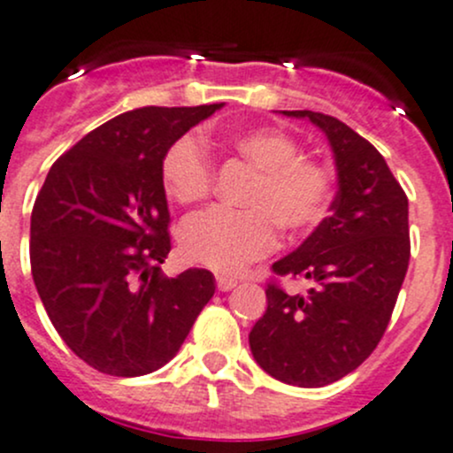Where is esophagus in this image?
Returning <instances> with one entry per match:
<instances>
[{"mask_svg": "<svg viewBox=\"0 0 453 453\" xmlns=\"http://www.w3.org/2000/svg\"><path fill=\"white\" fill-rule=\"evenodd\" d=\"M236 283H239V280L232 279V276H226V274L217 276V288L221 289V292H230V289L236 288Z\"/></svg>", "mask_w": 453, "mask_h": 453, "instance_id": "1", "label": "esophagus"}]
</instances>
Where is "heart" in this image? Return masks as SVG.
<instances>
[{
  "instance_id": "heart-1",
  "label": "heart",
  "mask_w": 453,
  "mask_h": 453,
  "mask_svg": "<svg viewBox=\"0 0 453 453\" xmlns=\"http://www.w3.org/2000/svg\"><path fill=\"white\" fill-rule=\"evenodd\" d=\"M232 150L257 168L245 195L250 208H210L188 219L181 248L190 261L217 272H239L272 252L285 232H307L325 219L332 201V177L319 161L301 157L289 134L276 128H252L227 139ZM164 188L183 205L199 203L212 192L214 168L205 143L183 134L161 161Z\"/></svg>"
}]
</instances>
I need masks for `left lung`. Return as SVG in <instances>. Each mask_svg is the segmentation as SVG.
I'll list each match as a JSON object with an SVG mask.
<instances>
[{
    "label": "left lung",
    "instance_id": "8db88e82",
    "mask_svg": "<svg viewBox=\"0 0 453 453\" xmlns=\"http://www.w3.org/2000/svg\"><path fill=\"white\" fill-rule=\"evenodd\" d=\"M310 119L332 146L338 192L329 217L272 265L303 276L305 294L267 283V310L250 332L254 361L276 380L323 388L357 370L380 343L410 265L407 195L383 155L336 117L283 110Z\"/></svg>",
    "mask_w": 453,
    "mask_h": 453
}]
</instances>
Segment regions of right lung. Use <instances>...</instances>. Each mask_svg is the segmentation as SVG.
<instances>
[{"instance_id": "1", "label": "right lung", "mask_w": 453, "mask_h": 453, "mask_svg": "<svg viewBox=\"0 0 453 453\" xmlns=\"http://www.w3.org/2000/svg\"><path fill=\"white\" fill-rule=\"evenodd\" d=\"M221 105H146L105 121L52 164L35 199V288L64 343L104 374L164 367L212 298V272H161L173 248L161 161Z\"/></svg>"}]
</instances>
